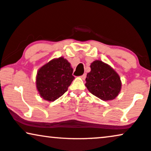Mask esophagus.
<instances>
[{
  "instance_id": "obj_1",
  "label": "esophagus",
  "mask_w": 151,
  "mask_h": 151,
  "mask_svg": "<svg viewBox=\"0 0 151 151\" xmlns=\"http://www.w3.org/2000/svg\"><path fill=\"white\" fill-rule=\"evenodd\" d=\"M86 74H83V75L81 76V78L82 79H83V80L86 79Z\"/></svg>"
}]
</instances>
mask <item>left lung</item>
Wrapping results in <instances>:
<instances>
[{
	"instance_id": "8db88e82",
	"label": "left lung",
	"mask_w": 151,
	"mask_h": 151,
	"mask_svg": "<svg viewBox=\"0 0 151 151\" xmlns=\"http://www.w3.org/2000/svg\"><path fill=\"white\" fill-rule=\"evenodd\" d=\"M91 72L86 78V86L95 96L107 101L116 98L121 88L119 75L109 65L95 60L91 65Z\"/></svg>"
}]
</instances>
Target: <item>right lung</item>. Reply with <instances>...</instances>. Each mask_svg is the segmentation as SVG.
Returning a JSON list of instances; mask_svg holds the SVG:
<instances>
[{"label":"right lung","mask_w":151,"mask_h":151,"mask_svg":"<svg viewBox=\"0 0 151 151\" xmlns=\"http://www.w3.org/2000/svg\"><path fill=\"white\" fill-rule=\"evenodd\" d=\"M70 63L63 57L49 61L38 70L36 86L40 96L54 101L68 91L74 79Z\"/></svg>","instance_id":"add662e5"}]
</instances>
